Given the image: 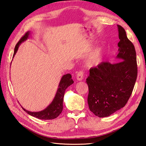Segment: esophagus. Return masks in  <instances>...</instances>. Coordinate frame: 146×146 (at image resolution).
<instances>
[{
    "instance_id": "1",
    "label": "esophagus",
    "mask_w": 146,
    "mask_h": 146,
    "mask_svg": "<svg viewBox=\"0 0 146 146\" xmlns=\"http://www.w3.org/2000/svg\"><path fill=\"white\" fill-rule=\"evenodd\" d=\"M76 79L77 80H79V81L82 80V79H83V72L82 71H79V72L77 73V76H76Z\"/></svg>"
}]
</instances>
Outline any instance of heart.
Listing matches in <instances>:
<instances>
[{
	"mask_svg": "<svg viewBox=\"0 0 146 146\" xmlns=\"http://www.w3.org/2000/svg\"><path fill=\"white\" fill-rule=\"evenodd\" d=\"M104 48L103 46H100L90 55L87 60V64L88 66H92L94 64H99L101 62L103 57Z\"/></svg>",
	"mask_w": 146,
	"mask_h": 146,
	"instance_id": "1",
	"label": "heart"
}]
</instances>
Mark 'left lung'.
Here are the masks:
<instances>
[{
    "mask_svg": "<svg viewBox=\"0 0 146 146\" xmlns=\"http://www.w3.org/2000/svg\"><path fill=\"white\" fill-rule=\"evenodd\" d=\"M119 42L115 58L121 62H102L90 68L86 79L90 111L99 117L111 115L124 108L131 96L137 76L136 52L124 29L117 25Z\"/></svg>",
    "mask_w": 146,
    "mask_h": 146,
    "instance_id": "obj_1",
    "label": "left lung"
}]
</instances>
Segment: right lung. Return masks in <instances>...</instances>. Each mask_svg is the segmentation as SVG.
Wrapping results in <instances>:
<instances>
[{
    "label": "right lung",
    "instance_id": "right-lung-1",
    "mask_svg": "<svg viewBox=\"0 0 146 146\" xmlns=\"http://www.w3.org/2000/svg\"><path fill=\"white\" fill-rule=\"evenodd\" d=\"M30 34V32H27V33L21 38L20 40L18 42V43L16 45L14 48V55H13V58H14L16 52H17L19 46H20L23 42L27 39L29 37ZM73 83L74 81L70 74H65V75H64L62 77V78H61L60 80L56 96H55L53 100L46 109H44L42 111L39 112H31L25 110L24 108H22H22L28 114L39 119L50 120L56 118L60 115V113L62 111L65 90H66L68 87L70 86L71 84H72Z\"/></svg>",
    "mask_w": 146,
    "mask_h": 146
}]
</instances>
